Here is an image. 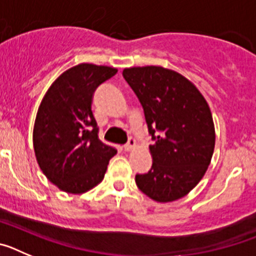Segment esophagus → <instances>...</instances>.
I'll use <instances>...</instances> for the list:
<instances>
[{
    "instance_id": "obj_1",
    "label": "esophagus",
    "mask_w": 256,
    "mask_h": 256,
    "mask_svg": "<svg viewBox=\"0 0 256 256\" xmlns=\"http://www.w3.org/2000/svg\"><path fill=\"white\" fill-rule=\"evenodd\" d=\"M134 148H136V141H134V138H132V137H130V138L128 140V142L124 144V150L130 151V150H133Z\"/></svg>"
}]
</instances>
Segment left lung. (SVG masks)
Wrapping results in <instances>:
<instances>
[{"label": "left lung", "instance_id": "1", "mask_svg": "<svg viewBox=\"0 0 256 256\" xmlns=\"http://www.w3.org/2000/svg\"><path fill=\"white\" fill-rule=\"evenodd\" d=\"M144 108L152 166L136 174L144 195L159 202L186 196L204 177L216 144L212 112L188 79L162 66L123 70Z\"/></svg>", "mask_w": 256, "mask_h": 256}]
</instances>
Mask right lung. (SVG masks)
Wrapping results in <instances>:
<instances>
[{
    "mask_svg": "<svg viewBox=\"0 0 256 256\" xmlns=\"http://www.w3.org/2000/svg\"><path fill=\"white\" fill-rule=\"evenodd\" d=\"M110 66L79 64L52 83L38 108L33 146L40 170L68 194H83L104 180L116 148L98 138L92 112L96 88L116 74Z\"/></svg>",
    "mask_w": 256,
    "mask_h": 256,
    "instance_id": "obj_1",
    "label": "right lung"
}]
</instances>
